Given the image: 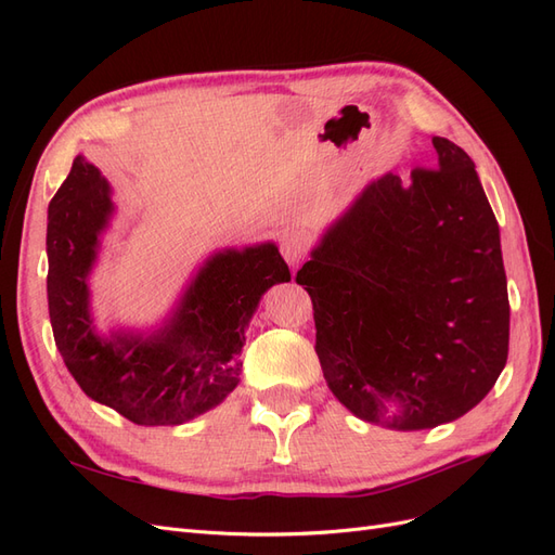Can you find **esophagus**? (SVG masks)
<instances>
[{
	"label": "esophagus",
	"mask_w": 555,
	"mask_h": 555,
	"mask_svg": "<svg viewBox=\"0 0 555 555\" xmlns=\"http://www.w3.org/2000/svg\"><path fill=\"white\" fill-rule=\"evenodd\" d=\"M308 247H310V236H308L306 231L292 229V231H284L282 233L280 251H282L284 261H287L289 266H298L300 261H304Z\"/></svg>",
	"instance_id": "34e87169"
}]
</instances>
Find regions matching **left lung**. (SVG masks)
Returning a JSON list of instances; mask_svg holds the SVG:
<instances>
[{
	"mask_svg": "<svg viewBox=\"0 0 555 555\" xmlns=\"http://www.w3.org/2000/svg\"><path fill=\"white\" fill-rule=\"evenodd\" d=\"M438 169L371 182L312 249L296 282L312 298L328 389L363 422L424 430L493 389L509 351L500 229L475 162L433 137Z\"/></svg>",
	"mask_w": 555,
	"mask_h": 555,
	"instance_id": "left-lung-1",
	"label": "left lung"
}]
</instances>
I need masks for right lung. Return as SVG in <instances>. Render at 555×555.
I'll use <instances>...</instances> for the list:
<instances>
[{
    "label": "right lung",
    "mask_w": 555,
    "mask_h": 555,
    "mask_svg": "<svg viewBox=\"0 0 555 555\" xmlns=\"http://www.w3.org/2000/svg\"><path fill=\"white\" fill-rule=\"evenodd\" d=\"M113 212L96 166L74 159L48 206V312L55 345L78 386L139 426H176L208 412L236 389L245 328L259 298L289 282L273 243L227 249L201 268L171 322L147 335L99 338L88 275L99 233Z\"/></svg>",
    "instance_id": "add662e5"
}]
</instances>
